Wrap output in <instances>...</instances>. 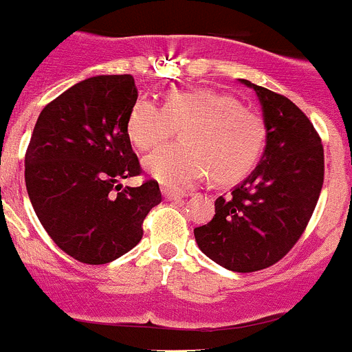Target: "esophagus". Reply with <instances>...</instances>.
Segmentation results:
<instances>
[{
  "mask_svg": "<svg viewBox=\"0 0 352 352\" xmlns=\"http://www.w3.org/2000/svg\"><path fill=\"white\" fill-rule=\"evenodd\" d=\"M162 194H164V197L169 199V201H179V199L185 197V194H182V192H176V190H170V188H162Z\"/></svg>",
  "mask_w": 352,
  "mask_h": 352,
  "instance_id": "1",
  "label": "esophagus"
}]
</instances>
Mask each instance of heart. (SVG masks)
I'll list each match as a JSON object with an SVG mask.
<instances>
[{
	"instance_id": "1",
	"label": "heart",
	"mask_w": 352,
	"mask_h": 352,
	"mask_svg": "<svg viewBox=\"0 0 352 352\" xmlns=\"http://www.w3.org/2000/svg\"><path fill=\"white\" fill-rule=\"evenodd\" d=\"M174 126H182L183 142L162 146L144 158V169L173 188L194 185L208 174L217 183L241 178L263 148V120L213 89H170L162 107L139 98L126 120L130 142L141 151L170 138Z\"/></svg>"
}]
</instances>
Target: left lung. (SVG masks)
<instances>
[{"label": "left lung", "mask_w": 352, "mask_h": 352, "mask_svg": "<svg viewBox=\"0 0 352 352\" xmlns=\"http://www.w3.org/2000/svg\"><path fill=\"white\" fill-rule=\"evenodd\" d=\"M256 91L266 148L248 178L214 201V217L195 227L199 248L223 268L259 272L296 245L324 182V149L310 120L287 96L239 79Z\"/></svg>", "instance_id": "8db88e82"}]
</instances>
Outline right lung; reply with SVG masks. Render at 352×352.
Wrapping results in <instances>:
<instances>
[{
	"mask_svg": "<svg viewBox=\"0 0 352 352\" xmlns=\"http://www.w3.org/2000/svg\"><path fill=\"white\" fill-rule=\"evenodd\" d=\"M135 102L129 74L89 77L49 102L31 133L28 195L52 241L79 263L105 264L132 250L162 201L155 179L120 183L142 173L126 133Z\"/></svg>",
	"mask_w": 352,
	"mask_h": 352,
	"instance_id": "right-lung-1",
	"label": "right lung"
}]
</instances>
